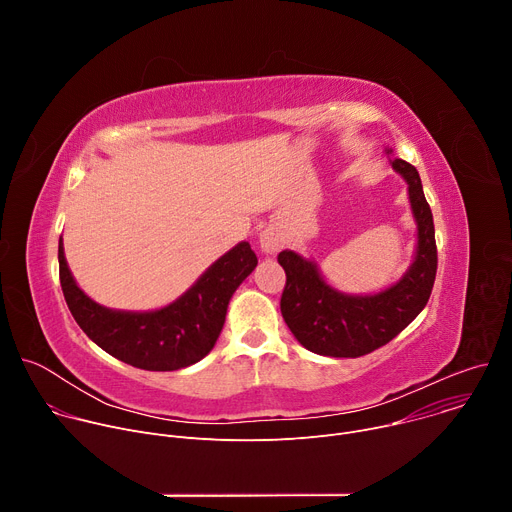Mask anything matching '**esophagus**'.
<instances>
[{
  "instance_id": "obj_1",
  "label": "esophagus",
  "mask_w": 512,
  "mask_h": 512,
  "mask_svg": "<svg viewBox=\"0 0 512 512\" xmlns=\"http://www.w3.org/2000/svg\"><path fill=\"white\" fill-rule=\"evenodd\" d=\"M259 247L265 255H273L279 251L281 247V235L275 227H267L261 235H259Z\"/></svg>"
}]
</instances>
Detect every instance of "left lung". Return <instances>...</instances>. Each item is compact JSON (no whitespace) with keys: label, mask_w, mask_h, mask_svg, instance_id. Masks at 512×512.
Wrapping results in <instances>:
<instances>
[{"label":"left lung","mask_w":512,"mask_h":512,"mask_svg":"<svg viewBox=\"0 0 512 512\" xmlns=\"http://www.w3.org/2000/svg\"><path fill=\"white\" fill-rule=\"evenodd\" d=\"M391 166L407 182L417 225L415 259L397 283L373 296H350L326 283L314 261L296 251L277 255L285 271L281 316L298 342L316 354L356 358L385 346L417 318L431 296L437 271L431 208L417 170L399 158Z\"/></svg>","instance_id":"1"}]
</instances>
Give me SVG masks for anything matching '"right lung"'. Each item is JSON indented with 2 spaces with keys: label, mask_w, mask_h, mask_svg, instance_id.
I'll use <instances>...</instances> for the list:
<instances>
[{
  "label": "right lung",
  "mask_w": 512,
  "mask_h": 512,
  "mask_svg": "<svg viewBox=\"0 0 512 512\" xmlns=\"http://www.w3.org/2000/svg\"><path fill=\"white\" fill-rule=\"evenodd\" d=\"M58 267L66 306L97 346L135 369L178 371L212 350L225 326L229 302L257 267V255L247 241L235 245L216 259L186 294L154 312L109 310L93 302L66 265L62 237Z\"/></svg>",
  "instance_id": "1"
}]
</instances>
